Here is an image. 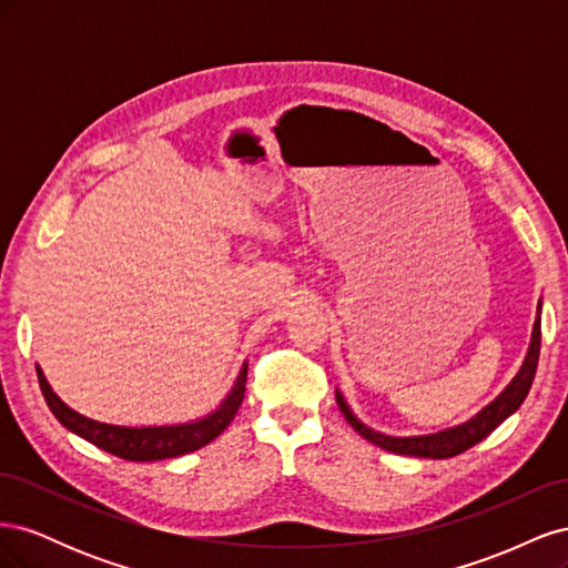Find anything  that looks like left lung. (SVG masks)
I'll list each match as a JSON object with an SVG mask.
<instances>
[{"label": "left lung", "mask_w": 568, "mask_h": 568, "mask_svg": "<svg viewBox=\"0 0 568 568\" xmlns=\"http://www.w3.org/2000/svg\"><path fill=\"white\" fill-rule=\"evenodd\" d=\"M538 357H540V305H538V317H536V326H532V341L530 348L526 355V363L521 367V372L514 376V382L503 390L500 398H495L488 407H484L478 412L474 419H469L467 424L448 428V432L440 434H432V436H412V438H393L379 432H372L363 422H357L353 412L348 409L346 400L341 398V393H336V403L343 412V417L348 419V424L355 428V432L367 438L369 443L379 445V448L395 453V455H409V457H432V459H448L455 457L464 450L474 448L476 443L484 440L488 434H493L497 426H500L511 412H517L519 405L524 403V398L530 390L532 376H536L538 369Z\"/></svg>", "instance_id": "8db88e82"}]
</instances>
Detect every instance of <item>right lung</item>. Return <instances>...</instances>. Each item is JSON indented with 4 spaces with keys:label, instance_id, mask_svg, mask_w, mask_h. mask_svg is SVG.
Wrapping results in <instances>:
<instances>
[{
    "label": "right lung",
    "instance_id": "add662e5",
    "mask_svg": "<svg viewBox=\"0 0 568 568\" xmlns=\"http://www.w3.org/2000/svg\"><path fill=\"white\" fill-rule=\"evenodd\" d=\"M38 379H40V388H42V395H44L49 409L54 412V417L68 428V432H73L80 438L97 445V448L106 450L120 459H128V462H156V459L180 457V455L203 448V445L215 440L230 426V422L234 419L236 409H239V405H242L244 393H246V367H244L242 374H239L232 393L227 395V400L222 403L213 412V415L203 417L194 424L130 428V426L101 424V422L78 415L75 409L61 403L59 395L51 390L40 367H38Z\"/></svg>",
    "mask_w": 568,
    "mask_h": 568
}]
</instances>
